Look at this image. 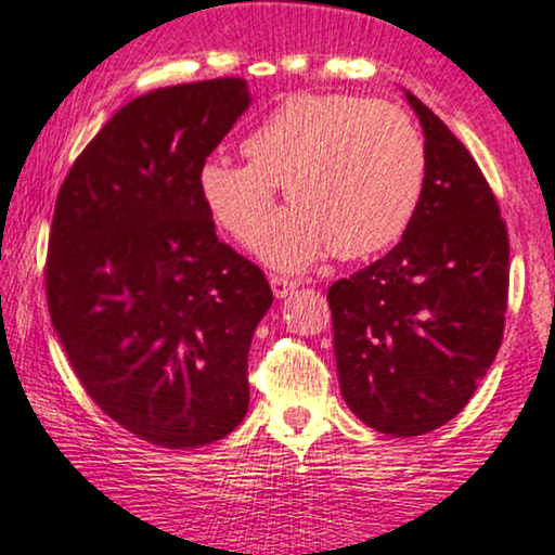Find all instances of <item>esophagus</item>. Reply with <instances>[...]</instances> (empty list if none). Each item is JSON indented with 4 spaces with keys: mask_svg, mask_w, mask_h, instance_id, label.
<instances>
[{
    "mask_svg": "<svg viewBox=\"0 0 555 555\" xmlns=\"http://www.w3.org/2000/svg\"><path fill=\"white\" fill-rule=\"evenodd\" d=\"M270 285H272V296H275V298H288L291 293L298 288L296 280H291V278H285V275H272L270 278Z\"/></svg>",
    "mask_w": 555,
    "mask_h": 555,
    "instance_id": "obj_1",
    "label": "esophagus"
}]
</instances>
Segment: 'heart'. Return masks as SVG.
Segmentation results:
<instances>
[{"instance_id":"obj_1","label":"heart","mask_w":555,"mask_h":555,"mask_svg":"<svg viewBox=\"0 0 555 555\" xmlns=\"http://www.w3.org/2000/svg\"><path fill=\"white\" fill-rule=\"evenodd\" d=\"M249 163L207 158L199 199L210 218L246 244L286 186L294 202L254 241L278 270H304L330 249L369 257L402 236L426 179V147L405 111L343 93L283 101L244 140Z\"/></svg>"}]
</instances>
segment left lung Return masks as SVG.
Returning <instances> with one entry per match:
<instances>
[{
	"label": "left lung",
	"mask_w": 555,
	"mask_h": 555,
	"mask_svg": "<svg viewBox=\"0 0 555 555\" xmlns=\"http://www.w3.org/2000/svg\"><path fill=\"white\" fill-rule=\"evenodd\" d=\"M426 179L400 244L327 293L340 392L366 426L421 436L475 395L504 337L509 238L467 147L413 93Z\"/></svg>",
	"instance_id": "8db88e82"
}]
</instances>
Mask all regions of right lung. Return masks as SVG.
<instances>
[{
	"label": "right lung",
	"mask_w": 555,
	"mask_h": 555,
	"mask_svg": "<svg viewBox=\"0 0 555 555\" xmlns=\"http://www.w3.org/2000/svg\"><path fill=\"white\" fill-rule=\"evenodd\" d=\"M249 106L241 77L150 90L111 116L59 189L51 324L85 392L150 444H212L249 408L246 361L272 291L215 236L197 189Z\"/></svg>",
	"instance_id": "obj_1"
}]
</instances>
